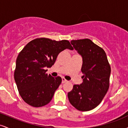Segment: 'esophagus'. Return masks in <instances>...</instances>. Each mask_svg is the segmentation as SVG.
I'll return each instance as SVG.
<instances>
[{
	"label": "esophagus",
	"mask_w": 128,
	"mask_h": 128,
	"mask_svg": "<svg viewBox=\"0 0 128 128\" xmlns=\"http://www.w3.org/2000/svg\"><path fill=\"white\" fill-rule=\"evenodd\" d=\"M67 80H66V79L65 78H63L62 79V84L66 82H67Z\"/></svg>",
	"instance_id": "1"
}]
</instances>
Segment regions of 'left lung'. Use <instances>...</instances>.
<instances>
[{
    "mask_svg": "<svg viewBox=\"0 0 128 128\" xmlns=\"http://www.w3.org/2000/svg\"><path fill=\"white\" fill-rule=\"evenodd\" d=\"M71 44L82 57L84 75L83 82L68 92L69 102L79 111H90L100 104L109 89L111 67L104 50L91 40H72Z\"/></svg>",
    "mask_w": 128,
    "mask_h": 128,
    "instance_id": "8db88e82",
    "label": "left lung"
}]
</instances>
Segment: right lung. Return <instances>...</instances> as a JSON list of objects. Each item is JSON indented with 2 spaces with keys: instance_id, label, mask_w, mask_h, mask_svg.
I'll list each match as a JSON object with an SVG mask.
<instances>
[{
  "instance_id": "1",
  "label": "right lung",
  "mask_w": 128,
  "mask_h": 128,
  "mask_svg": "<svg viewBox=\"0 0 128 128\" xmlns=\"http://www.w3.org/2000/svg\"><path fill=\"white\" fill-rule=\"evenodd\" d=\"M66 49H73L68 40L38 38L29 42L19 53L14 79L19 94L26 104L41 107L50 102L62 79L48 74L44 68L52 67L58 54Z\"/></svg>"
}]
</instances>
